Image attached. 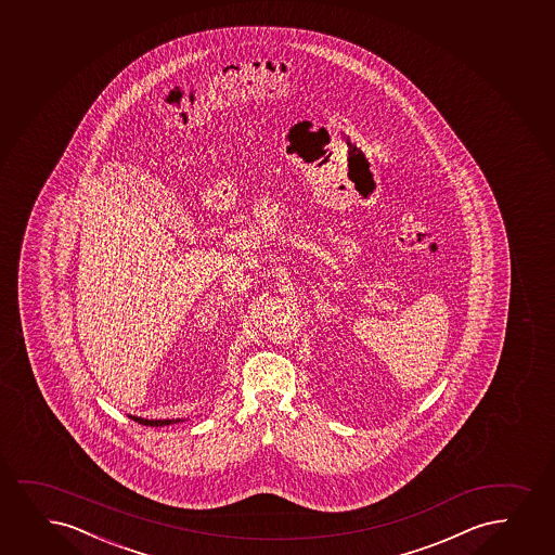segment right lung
<instances>
[{
	"label": "right lung",
	"instance_id": "obj_1",
	"mask_svg": "<svg viewBox=\"0 0 555 555\" xmlns=\"http://www.w3.org/2000/svg\"><path fill=\"white\" fill-rule=\"evenodd\" d=\"M134 418V421H137V423H140V425H145V426H168V425H176V423H179V418H176V421H173V418H165V421H147V418H142V417H132Z\"/></svg>",
	"mask_w": 555,
	"mask_h": 555
}]
</instances>
